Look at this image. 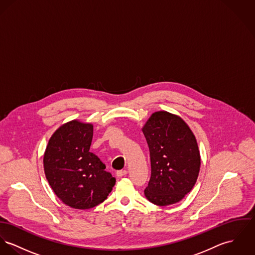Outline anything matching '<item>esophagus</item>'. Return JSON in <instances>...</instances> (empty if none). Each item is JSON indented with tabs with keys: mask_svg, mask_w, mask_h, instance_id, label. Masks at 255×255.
Masks as SVG:
<instances>
[{
	"mask_svg": "<svg viewBox=\"0 0 255 255\" xmlns=\"http://www.w3.org/2000/svg\"><path fill=\"white\" fill-rule=\"evenodd\" d=\"M127 173H128V171L126 170V169H122V170H118L116 172L117 176H119V177H122V176H125V175H127Z\"/></svg>",
	"mask_w": 255,
	"mask_h": 255,
	"instance_id": "obj_1",
	"label": "esophagus"
}]
</instances>
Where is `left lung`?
Wrapping results in <instances>:
<instances>
[{
	"label": "left lung",
	"mask_w": 255,
	"mask_h": 255,
	"mask_svg": "<svg viewBox=\"0 0 255 255\" xmlns=\"http://www.w3.org/2000/svg\"><path fill=\"white\" fill-rule=\"evenodd\" d=\"M151 159L144 194L157 206L181 201L195 185L201 165L196 138L185 122L165 111L154 113L142 128Z\"/></svg>",
	"instance_id": "obj_1"
}]
</instances>
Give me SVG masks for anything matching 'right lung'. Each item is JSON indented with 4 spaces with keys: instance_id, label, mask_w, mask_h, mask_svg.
<instances>
[{
    "instance_id": "right-lung-1",
    "label": "right lung",
    "mask_w": 255,
    "mask_h": 255,
    "mask_svg": "<svg viewBox=\"0 0 255 255\" xmlns=\"http://www.w3.org/2000/svg\"><path fill=\"white\" fill-rule=\"evenodd\" d=\"M93 135V125L72 121L60 127L46 146V179L55 195L73 209L96 207L116 183L105 164L90 152Z\"/></svg>"
}]
</instances>
